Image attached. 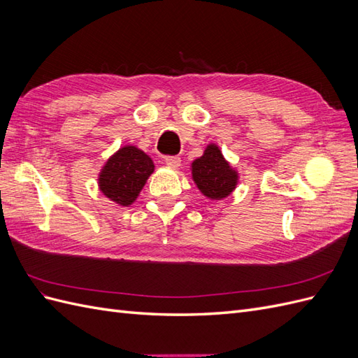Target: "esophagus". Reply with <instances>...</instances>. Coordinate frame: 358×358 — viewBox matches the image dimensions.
Here are the masks:
<instances>
[{"mask_svg": "<svg viewBox=\"0 0 358 358\" xmlns=\"http://www.w3.org/2000/svg\"><path fill=\"white\" fill-rule=\"evenodd\" d=\"M164 162H166V164H167L169 167H171V169L180 167V158H179V157H166V158H164Z\"/></svg>", "mask_w": 358, "mask_h": 358, "instance_id": "34e87169", "label": "esophagus"}]
</instances>
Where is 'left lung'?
Listing matches in <instances>:
<instances>
[{
	"instance_id": "8db88e82",
	"label": "left lung",
	"mask_w": 358,
	"mask_h": 358,
	"mask_svg": "<svg viewBox=\"0 0 358 358\" xmlns=\"http://www.w3.org/2000/svg\"><path fill=\"white\" fill-rule=\"evenodd\" d=\"M191 175L200 192L210 200L229 197L239 182V173L230 166L215 143H209L203 155L192 161Z\"/></svg>"
}]
</instances>
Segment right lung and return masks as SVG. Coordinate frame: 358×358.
Here are the masks:
<instances>
[{
  "instance_id": "add662e5",
  "label": "right lung",
  "mask_w": 358,
  "mask_h": 358,
  "mask_svg": "<svg viewBox=\"0 0 358 358\" xmlns=\"http://www.w3.org/2000/svg\"><path fill=\"white\" fill-rule=\"evenodd\" d=\"M154 169L152 158L142 149L133 145L122 146L103 166L99 175V188L110 201L129 206L138 197Z\"/></svg>"
}]
</instances>
